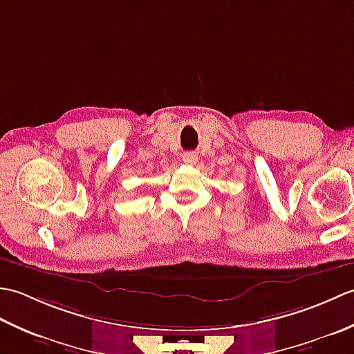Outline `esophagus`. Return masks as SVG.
Segmentation results:
<instances>
[{"label": "esophagus", "instance_id": "esophagus-1", "mask_svg": "<svg viewBox=\"0 0 354 354\" xmlns=\"http://www.w3.org/2000/svg\"><path fill=\"white\" fill-rule=\"evenodd\" d=\"M198 160H199V156H198L196 152H185V153L183 155V161H184L185 164H189V165L196 164Z\"/></svg>", "mask_w": 354, "mask_h": 354}]
</instances>
